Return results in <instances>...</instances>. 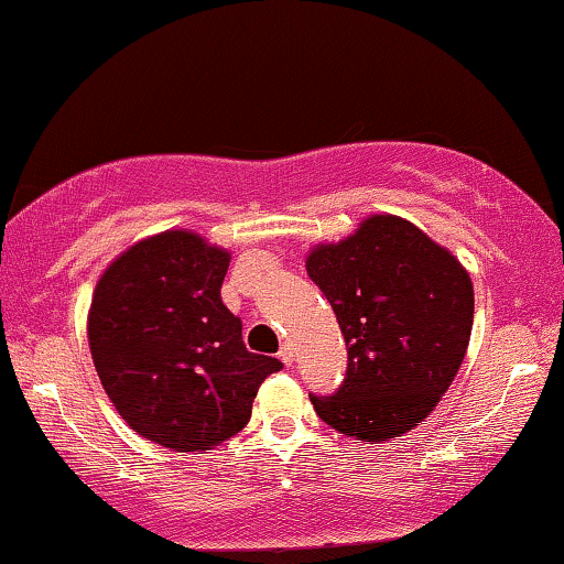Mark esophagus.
<instances>
[{
  "label": "esophagus",
  "instance_id": "34e87169",
  "mask_svg": "<svg viewBox=\"0 0 564 564\" xmlns=\"http://www.w3.org/2000/svg\"><path fill=\"white\" fill-rule=\"evenodd\" d=\"M279 357H281V362H283L285 367H291V365H293V344L285 341L283 347L279 349Z\"/></svg>",
  "mask_w": 564,
  "mask_h": 564
}]
</instances>
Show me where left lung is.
<instances>
[{"mask_svg": "<svg viewBox=\"0 0 564 564\" xmlns=\"http://www.w3.org/2000/svg\"><path fill=\"white\" fill-rule=\"evenodd\" d=\"M306 271L334 308L349 359L339 390L308 394L316 415L367 443L413 431L466 357V268L413 223L372 215L347 240L311 250Z\"/></svg>", "mask_w": 564, "mask_h": 564, "instance_id": "1", "label": "left lung"}]
</instances>
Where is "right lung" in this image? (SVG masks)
<instances>
[{
    "instance_id": "1",
    "label": "right lung",
    "mask_w": 564,
    "mask_h": 564,
    "mask_svg": "<svg viewBox=\"0 0 564 564\" xmlns=\"http://www.w3.org/2000/svg\"><path fill=\"white\" fill-rule=\"evenodd\" d=\"M228 265V250L166 230L116 258L94 291L88 341L100 384L131 431L164 448L232 438L283 367L246 349L240 318L220 299Z\"/></svg>"
}]
</instances>
